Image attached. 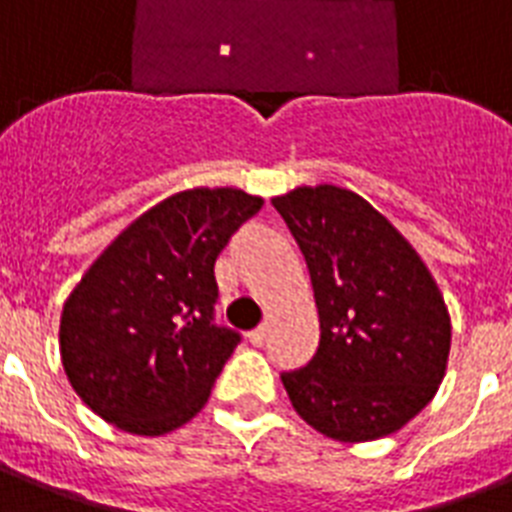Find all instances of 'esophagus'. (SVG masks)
Segmentation results:
<instances>
[{"label":"esophagus","instance_id":"34e87169","mask_svg":"<svg viewBox=\"0 0 512 512\" xmlns=\"http://www.w3.org/2000/svg\"><path fill=\"white\" fill-rule=\"evenodd\" d=\"M247 336H249V342L255 344V347H263L265 339H268V328H265V326H257L255 331H249Z\"/></svg>","mask_w":512,"mask_h":512}]
</instances>
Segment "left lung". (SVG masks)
I'll use <instances>...</instances> for the list:
<instances>
[{
  "label": "left lung",
  "instance_id": "8db88e82",
  "mask_svg": "<svg viewBox=\"0 0 512 512\" xmlns=\"http://www.w3.org/2000/svg\"><path fill=\"white\" fill-rule=\"evenodd\" d=\"M273 207L305 255L321 321L313 360L281 373L294 410L339 442L394 434L444 378L452 328L439 286L355 191L299 186Z\"/></svg>",
  "mask_w": 512,
  "mask_h": 512
}]
</instances>
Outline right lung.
<instances>
[{"label":"right lung","instance_id":"obj_1","mask_svg":"<svg viewBox=\"0 0 512 512\" xmlns=\"http://www.w3.org/2000/svg\"><path fill=\"white\" fill-rule=\"evenodd\" d=\"M263 207L242 189H189L136 218L94 260L60 318L70 386L139 436L184 426L242 342L215 323V260Z\"/></svg>","mask_w":512,"mask_h":512}]
</instances>
